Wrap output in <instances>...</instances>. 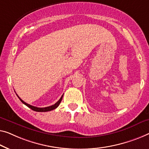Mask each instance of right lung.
I'll use <instances>...</instances> for the list:
<instances>
[{"instance_id": "right-lung-1", "label": "right lung", "mask_w": 149, "mask_h": 149, "mask_svg": "<svg viewBox=\"0 0 149 149\" xmlns=\"http://www.w3.org/2000/svg\"><path fill=\"white\" fill-rule=\"evenodd\" d=\"M19 97V96H18ZM19 98L20 99V100H21L22 102H23L25 105H26V106H28L29 108H31V109L34 110V111H36V112H48V111H51V110H53L55 109V108H57V107H58V106L59 105V104H60V102L62 100V98H63V95H62V96L61 97V98L56 103H55V104H53V105L52 106H47V107H45V108H38V107H35V106H31L30 105V104H29L27 103H26L24 102L23 100H22L20 98V97H19Z\"/></svg>"}]
</instances>
